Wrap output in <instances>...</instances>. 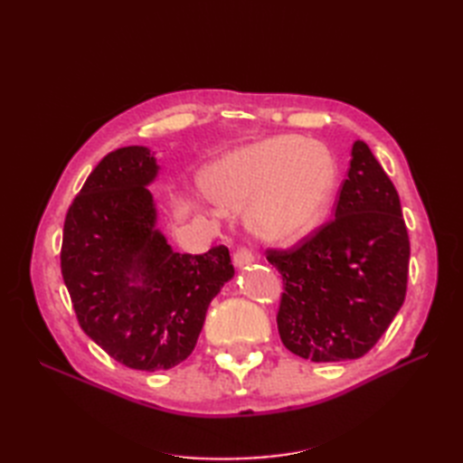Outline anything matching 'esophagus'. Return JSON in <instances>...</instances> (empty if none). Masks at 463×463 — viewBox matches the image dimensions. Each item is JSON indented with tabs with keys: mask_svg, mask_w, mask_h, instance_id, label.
Returning <instances> with one entry per match:
<instances>
[{
	"mask_svg": "<svg viewBox=\"0 0 463 463\" xmlns=\"http://www.w3.org/2000/svg\"><path fill=\"white\" fill-rule=\"evenodd\" d=\"M249 262H253V253H250L247 247L237 249L233 253V264L237 266V269H243V266H247Z\"/></svg>",
	"mask_w": 463,
	"mask_h": 463,
	"instance_id": "34e87169",
	"label": "esophagus"
}]
</instances>
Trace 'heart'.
Returning a JSON list of instances; mask_svg holds the SVG:
<instances>
[{
  "label": "heart",
  "instance_id": "obj_1",
  "mask_svg": "<svg viewBox=\"0 0 463 463\" xmlns=\"http://www.w3.org/2000/svg\"><path fill=\"white\" fill-rule=\"evenodd\" d=\"M206 185L222 204H250V226L264 240L291 243L325 214L335 165L326 146L284 135L230 152L206 172Z\"/></svg>",
  "mask_w": 463,
  "mask_h": 463
}]
</instances>
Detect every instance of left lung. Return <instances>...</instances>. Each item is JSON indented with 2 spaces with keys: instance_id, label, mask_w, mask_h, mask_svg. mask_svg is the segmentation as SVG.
Listing matches in <instances>:
<instances>
[{
  "instance_id": "obj_1",
  "label": "left lung",
  "mask_w": 463,
  "mask_h": 463,
  "mask_svg": "<svg viewBox=\"0 0 463 463\" xmlns=\"http://www.w3.org/2000/svg\"><path fill=\"white\" fill-rule=\"evenodd\" d=\"M334 216L299 245L266 255L284 282L279 338L315 363L365 355L408 289L410 237L398 191L363 141L354 143Z\"/></svg>"
}]
</instances>
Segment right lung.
Segmentation results:
<instances>
[{
	"label": "right lung",
	"instance_id": "add662e5",
	"mask_svg": "<svg viewBox=\"0 0 463 463\" xmlns=\"http://www.w3.org/2000/svg\"><path fill=\"white\" fill-rule=\"evenodd\" d=\"M158 170L146 146L109 152L63 223L61 274L79 325L109 357L137 371L185 361L210 301L233 278L228 247L181 255L156 230L148 185Z\"/></svg>",
	"mask_w": 463,
	"mask_h": 463
}]
</instances>
